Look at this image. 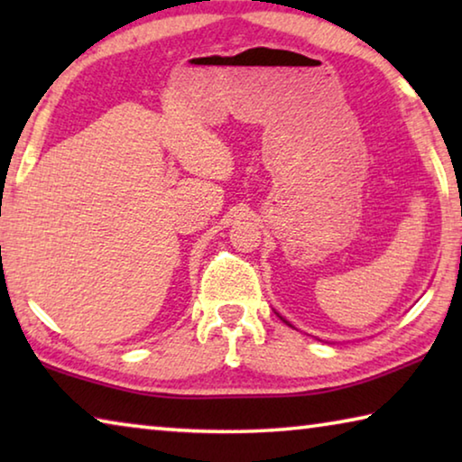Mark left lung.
<instances>
[{
  "mask_svg": "<svg viewBox=\"0 0 462 462\" xmlns=\"http://www.w3.org/2000/svg\"><path fill=\"white\" fill-rule=\"evenodd\" d=\"M277 316H279V314H277ZM279 318H281V319H283V322H285V324H287V326H291V324H289V322H287V319H285V318H283V316H279ZM291 328H293V326H291Z\"/></svg>",
  "mask_w": 462,
  "mask_h": 462,
  "instance_id": "1",
  "label": "left lung"
}]
</instances>
